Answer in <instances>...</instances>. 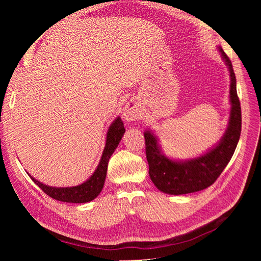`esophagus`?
I'll use <instances>...</instances> for the list:
<instances>
[{"instance_id": "1", "label": "esophagus", "mask_w": 261, "mask_h": 261, "mask_svg": "<svg viewBox=\"0 0 261 261\" xmlns=\"http://www.w3.org/2000/svg\"><path fill=\"white\" fill-rule=\"evenodd\" d=\"M123 116L125 118V121L127 122H134L139 120L141 116V109L136 100H130L125 105L123 110Z\"/></svg>"}]
</instances>
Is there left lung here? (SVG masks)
<instances>
[{
	"instance_id": "8db88e82",
	"label": "left lung",
	"mask_w": 261,
	"mask_h": 261,
	"mask_svg": "<svg viewBox=\"0 0 261 261\" xmlns=\"http://www.w3.org/2000/svg\"><path fill=\"white\" fill-rule=\"evenodd\" d=\"M230 73V117L223 136L202 154L191 159H173L165 155L159 138L152 129L144 132L149 176L160 192L169 195H184L202 191L215 183L230 162L240 140L242 129L241 103L236 91V78L232 63L221 46H218Z\"/></svg>"
}]
</instances>
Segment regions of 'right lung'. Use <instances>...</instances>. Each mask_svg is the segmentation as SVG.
I'll use <instances>...</instances> for the list:
<instances>
[{
	"instance_id": "obj_1",
	"label": "right lung",
	"mask_w": 261,
	"mask_h": 261,
	"mask_svg": "<svg viewBox=\"0 0 261 261\" xmlns=\"http://www.w3.org/2000/svg\"><path fill=\"white\" fill-rule=\"evenodd\" d=\"M124 133L125 128L122 118L120 116H117L112 122V124L110 125V127L107 132L105 149L103 151H102L101 159L99 161L97 169L94 170L92 175L81 185L70 187H54L41 183V181L37 180L31 175L29 176L46 195L52 197L53 199L73 203L89 202L94 198H97V196L100 194L102 188H103L105 180L107 177L109 160L115 151L118 144H120Z\"/></svg>"
}]
</instances>
